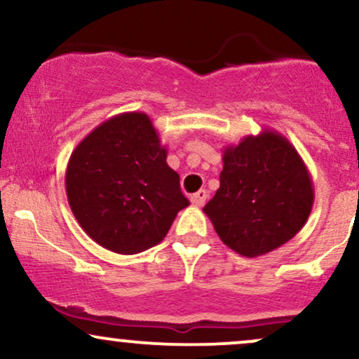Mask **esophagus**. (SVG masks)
<instances>
[{
  "label": "esophagus",
  "mask_w": 359,
  "mask_h": 359,
  "mask_svg": "<svg viewBox=\"0 0 359 359\" xmlns=\"http://www.w3.org/2000/svg\"><path fill=\"white\" fill-rule=\"evenodd\" d=\"M205 199H208V191H204V189H201L199 192H196V194H194V196H191V203L194 205H197V208L204 205Z\"/></svg>",
  "instance_id": "esophagus-1"
}]
</instances>
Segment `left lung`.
Listing matches in <instances>:
<instances>
[{"label":"left lung","instance_id":"1","mask_svg":"<svg viewBox=\"0 0 359 359\" xmlns=\"http://www.w3.org/2000/svg\"><path fill=\"white\" fill-rule=\"evenodd\" d=\"M219 189L203 211L226 246L259 257L285 245L307 222L314 185L302 156L278 131L248 135L222 151Z\"/></svg>","mask_w":359,"mask_h":359}]
</instances>
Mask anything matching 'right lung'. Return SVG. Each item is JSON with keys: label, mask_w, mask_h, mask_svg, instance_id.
<instances>
[{"label": "right lung", "mask_w": 359, "mask_h": 359, "mask_svg": "<svg viewBox=\"0 0 359 359\" xmlns=\"http://www.w3.org/2000/svg\"><path fill=\"white\" fill-rule=\"evenodd\" d=\"M65 191L86 234L119 255L158 245L189 205L154 123L137 111L106 119L76 147Z\"/></svg>", "instance_id": "add662e5"}]
</instances>
